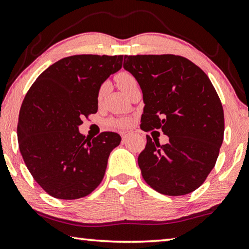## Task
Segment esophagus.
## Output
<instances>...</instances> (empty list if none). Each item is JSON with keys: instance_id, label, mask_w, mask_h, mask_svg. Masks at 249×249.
I'll list each match as a JSON object with an SVG mask.
<instances>
[{"instance_id": "obj_1", "label": "esophagus", "mask_w": 249, "mask_h": 249, "mask_svg": "<svg viewBox=\"0 0 249 249\" xmlns=\"http://www.w3.org/2000/svg\"><path fill=\"white\" fill-rule=\"evenodd\" d=\"M121 136H122V139L125 140L126 138L129 136V133L128 132H123V133H121Z\"/></svg>"}]
</instances>
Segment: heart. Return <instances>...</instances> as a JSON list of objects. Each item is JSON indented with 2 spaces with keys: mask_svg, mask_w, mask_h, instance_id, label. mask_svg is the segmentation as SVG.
<instances>
[{
  "mask_svg": "<svg viewBox=\"0 0 249 249\" xmlns=\"http://www.w3.org/2000/svg\"><path fill=\"white\" fill-rule=\"evenodd\" d=\"M116 81L119 84L120 88L123 93L125 94L126 92H128L130 89H132L134 86L138 85L136 78L134 76L128 73V71H121V73L116 76ZM107 84H102L100 86V88L98 90V100L101 101L105 96L107 94ZM130 124V121L128 119H117V120H110L107 122V125L110 127H117V128H123V127H127V126Z\"/></svg>",
  "mask_w": 249,
  "mask_h": 249,
  "instance_id": "heart-1",
  "label": "heart"
}]
</instances>
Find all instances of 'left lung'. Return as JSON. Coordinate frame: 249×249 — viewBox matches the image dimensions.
Here are the masks:
<instances>
[{"label": "left lung", "instance_id": "left-lung-1", "mask_svg": "<svg viewBox=\"0 0 249 249\" xmlns=\"http://www.w3.org/2000/svg\"><path fill=\"white\" fill-rule=\"evenodd\" d=\"M124 69L142 88L143 130L161 128L169 142L147 136L138 165L158 193L182 196L205 182L218 159L224 134L222 103L201 69L173 54L125 55Z\"/></svg>", "mask_w": 249, "mask_h": 249}]
</instances>
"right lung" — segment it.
Masks as SVG:
<instances>
[{
  "label": "right lung",
  "mask_w": 249,
  "mask_h": 249,
  "mask_svg": "<svg viewBox=\"0 0 249 249\" xmlns=\"http://www.w3.org/2000/svg\"><path fill=\"white\" fill-rule=\"evenodd\" d=\"M123 55L80 54L64 57L39 75L22 101L17 138L36 182L57 199H78L105 176L116 133L92 140L79 133L81 117L98 111L100 86L122 69Z\"/></svg>",
  "instance_id": "add662e5"
}]
</instances>
